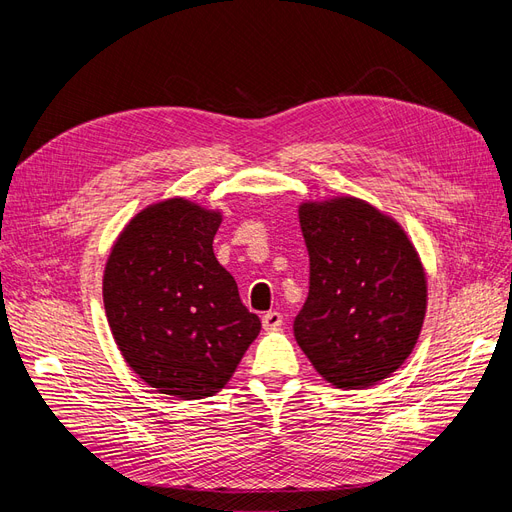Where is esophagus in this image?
Returning <instances> with one entry per match:
<instances>
[{
    "instance_id": "esophagus-1",
    "label": "esophagus",
    "mask_w": 512,
    "mask_h": 512,
    "mask_svg": "<svg viewBox=\"0 0 512 512\" xmlns=\"http://www.w3.org/2000/svg\"><path fill=\"white\" fill-rule=\"evenodd\" d=\"M284 324V316L280 314V312H267L265 316H262V327H265L267 331H275V329H280Z\"/></svg>"
}]
</instances>
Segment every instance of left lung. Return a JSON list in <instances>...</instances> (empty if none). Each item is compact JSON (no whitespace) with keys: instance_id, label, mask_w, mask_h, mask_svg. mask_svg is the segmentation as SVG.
<instances>
[{"instance_id":"obj_1","label":"left lung","mask_w":512,"mask_h":512,"mask_svg":"<svg viewBox=\"0 0 512 512\" xmlns=\"http://www.w3.org/2000/svg\"><path fill=\"white\" fill-rule=\"evenodd\" d=\"M309 292L294 339L339 389H365L408 359L423 327L427 282L397 222L359 198L299 209Z\"/></svg>"}]
</instances>
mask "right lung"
<instances>
[{
    "instance_id": "1",
    "label": "right lung",
    "mask_w": 512,
    "mask_h": 512,
    "mask_svg": "<svg viewBox=\"0 0 512 512\" xmlns=\"http://www.w3.org/2000/svg\"><path fill=\"white\" fill-rule=\"evenodd\" d=\"M220 222L190 200H164L123 228L106 262L102 294L115 342L164 395H215L260 333V318L213 254Z\"/></svg>"
}]
</instances>
